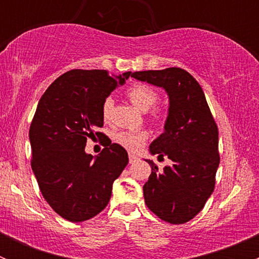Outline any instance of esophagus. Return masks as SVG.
Masks as SVG:
<instances>
[{
  "label": "esophagus",
  "mask_w": 259,
  "mask_h": 259,
  "mask_svg": "<svg viewBox=\"0 0 259 259\" xmlns=\"http://www.w3.org/2000/svg\"><path fill=\"white\" fill-rule=\"evenodd\" d=\"M137 161H139V158H138V156L132 155V154H130V155H129V163L130 164H134V163H137Z\"/></svg>",
  "instance_id": "obj_1"
}]
</instances>
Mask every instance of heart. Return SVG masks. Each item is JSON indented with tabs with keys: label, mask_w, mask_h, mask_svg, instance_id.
Segmentation results:
<instances>
[{
	"label": "heart",
	"mask_w": 259,
	"mask_h": 259,
	"mask_svg": "<svg viewBox=\"0 0 259 259\" xmlns=\"http://www.w3.org/2000/svg\"><path fill=\"white\" fill-rule=\"evenodd\" d=\"M126 95L129 100L140 109L142 111H148L150 109V116L155 122H161L164 120V113L161 109L153 108L158 101V94L153 88L143 83L132 86L127 89ZM114 109V101L111 98H106L101 105V115L105 121L110 119L111 113ZM148 139V133L144 130H122L114 134L115 143L121 145L129 151H137L144 145L145 140Z\"/></svg>",
	"instance_id": "1"
}]
</instances>
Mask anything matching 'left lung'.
Here are the masks:
<instances>
[{
  "instance_id": "8db88e82",
  "label": "left lung",
  "mask_w": 259,
  "mask_h": 259,
  "mask_svg": "<svg viewBox=\"0 0 259 259\" xmlns=\"http://www.w3.org/2000/svg\"><path fill=\"white\" fill-rule=\"evenodd\" d=\"M132 77L163 88L169 96L164 133L149 150L158 159L168 156L163 171L150 159L145 183V204L163 221L183 224L194 218L214 190L219 166L218 127L198 81L185 70L168 67L133 72Z\"/></svg>"
}]
</instances>
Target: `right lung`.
I'll return each instance as SVG.
<instances>
[{
    "mask_svg": "<svg viewBox=\"0 0 259 259\" xmlns=\"http://www.w3.org/2000/svg\"><path fill=\"white\" fill-rule=\"evenodd\" d=\"M132 72L75 69L57 77L38 101L30 126L31 168L50 207L70 222H83L108 205L113 183L129 163L121 145L98 132L101 105ZM106 138L94 158L84 153L89 139Z\"/></svg>",
    "mask_w": 259,
    "mask_h": 259,
    "instance_id": "add662e5",
    "label": "right lung"
}]
</instances>
